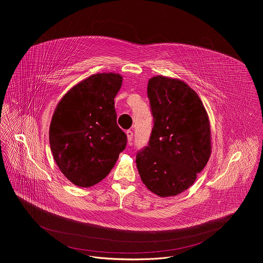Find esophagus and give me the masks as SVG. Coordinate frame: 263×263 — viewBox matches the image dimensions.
I'll list each match as a JSON object with an SVG mask.
<instances>
[{
  "label": "esophagus",
  "instance_id": "obj_1",
  "mask_svg": "<svg viewBox=\"0 0 263 263\" xmlns=\"http://www.w3.org/2000/svg\"><path fill=\"white\" fill-rule=\"evenodd\" d=\"M126 137H127V142L130 144V142L133 141V137H134V133L132 130H127L126 132Z\"/></svg>",
  "mask_w": 263,
  "mask_h": 263
}]
</instances>
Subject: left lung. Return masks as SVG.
Wrapping results in <instances>:
<instances>
[{
  "mask_svg": "<svg viewBox=\"0 0 263 263\" xmlns=\"http://www.w3.org/2000/svg\"><path fill=\"white\" fill-rule=\"evenodd\" d=\"M148 97L154 117L149 145L137 155L143 183L161 197L190 187L212 153L211 124L197 93L179 79L156 76Z\"/></svg>",
  "mask_w": 263,
  "mask_h": 263,
  "instance_id": "8db88e82",
  "label": "left lung"
}]
</instances>
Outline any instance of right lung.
I'll return each instance as SVG.
<instances>
[{
	"mask_svg": "<svg viewBox=\"0 0 263 263\" xmlns=\"http://www.w3.org/2000/svg\"><path fill=\"white\" fill-rule=\"evenodd\" d=\"M122 77L90 76L58 103L49 126V144L62 173L73 184L90 187L103 180L125 149L126 135L116 123L114 98Z\"/></svg>",
	"mask_w": 263,
	"mask_h": 263,
	"instance_id": "right-lung-1",
	"label": "right lung"
}]
</instances>
